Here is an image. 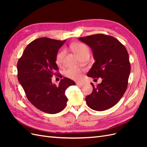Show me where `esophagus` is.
I'll list each match as a JSON object with an SVG mask.
<instances>
[{
    "label": "esophagus",
    "mask_w": 147,
    "mask_h": 147,
    "mask_svg": "<svg viewBox=\"0 0 147 147\" xmlns=\"http://www.w3.org/2000/svg\"><path fill=\"white\" fill-rule=\"evenodd\" d=\"M76 84H77V85L78 86H83V83H80V82H77Z\"/></svg>",
    "instance_id": "obj_1"
}]
</instances>
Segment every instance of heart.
<instances>
[{"mask_svg": "<svg viewBox=\"0 0 147 147\" xmlns=\"http://www.w3.org/2000/svg\"><path fill=\"white\" fill-rule=\"evenodd\" d=\"M72 48L74 51L80 57L82 56L83 55L85 54V53H89V52H90V50H89V48L88 47V46L83 43H75V45H73ZM65 54V50H61L57 53L56 56V63L57 65H61L63 63ZM65 75L67 78L78 80L81 79L82 76V70L77 69L70 68L65 70Z\"/></svg>", "mask_w": 147, "mask_h": 147, "instance_id": "1", "label": "heart"}]
</instances>
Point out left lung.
<instances>
[{"label": "left lung", "instance_id": "left-lung-1", "mask_svg": "<svg viewBox=\"0 0 147 147\" xmlns=\"http://www.w3.org/2000/svg\"><path fill=\"white\" fill-rule=\"evenodd\" d=\"M79 40L90 46L95 63L87 76L102 78L94 86L91 94L86 97L89 107L104 111L112 107L121 99L127 88L131 65L126 47L118 40L108 35L97 34Z\"/></svg>", "mask_w": 147, "mask_h": 147}]
</instances>
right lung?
Instances as JSON below:
<instances>
[{
  "instance_id": "obj_1",
  "label": "right lung",
  "mask_w": 147,
  "mask_h": 147,
  "mask_svg": "<svg viewBox=\"0 0 147 147\" xmlns=\"http://www.w3.org/2000/svg\"><path fill=\"white\" fill-rule=\"evenodd\" d=\"M47 37L39 38L26 47L18 61V78L28 99L42 112L55 114L66 106L65 90L74 81L68 78L61 80L59 85L51 82L53 75L62 78L56 63L59 49L65 43Z\"/></svg>"
}]
</instances>
